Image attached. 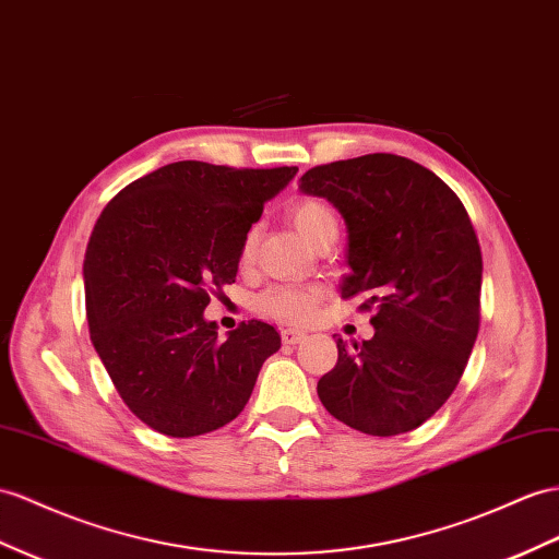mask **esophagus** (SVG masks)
Listing matches in <instances>:
<instances>
[{"instance_id": "obj_1", "label": "esophagus", "mask_w": 559, "mask_h": 559, "mask_svg": "<svg viewBox=\"0 0 559 559\" xmlns=\"http://www.w3.org/2000/svg\"><path fill=\"white\" fill-rule=\"evenodd\" d=\"M302 337H305V331H299V328H283V331H281L283 345H297V342Z\"/></svg>"}]
</instances>
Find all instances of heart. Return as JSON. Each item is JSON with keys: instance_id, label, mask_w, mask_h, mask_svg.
Masks as SVG:
<instances>
[{"instance_id": "obj_1", "label": "heart", "mask_w": 559, "mask_h": 559, "mask_svg": "<svg viewBox=\"0 0 559 559\" xmlns=\"http://www.w3.org/2000/svg\"><path fill=\"white\" fill-rule=\"evenodd\" d=\"M290 217L297 226V231L302 234L307 240H313L325 224L335 222V214L331 205L323 203L319 198H299L290 205ZM257 236L250 231L242 240V260H250L254 252ZM323 290L313 288V285H274V288H266L262 295H257L254 309L281 323H307L317 305L321 302Z\"/></svg>"}]
</instances>
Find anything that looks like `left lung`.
Here are the masks:
<instances>
[{
    "label": "left lung",
    "instance_id": "1",
    "mask_svg": "<svg viewBox=\"0 0 559 559\" xmlns=\"http://www.w3.org/2000/svg\"><path fill=\"white\" fill-rule=\"evenodd\" d=\"M302 191L323 195L349 228L342 299L373 311L376 335L347 347L319 380L333 418L364 435L420 427L461 382L479 333L481 250L469 214L435 171L392 153L317 165Z\"/></svg>",
    "mask_w": 559,
    "mask_h": 559
}]
</instances>
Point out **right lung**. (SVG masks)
<instances>
[{
    "mask_svg": "<svg viewBox=\"0 0 559 559\" xmlns=\"http://www.w3.org/2000/svg\"><path fill=\"white\" fill-rule=\"evenodd\" d=\"M297 167L171 163L110 200L84 254L90 337L134 416L198 437L246 408L281 335L242 321L226 340L203 311L236 283L242 240Z\"/></svg>",
    "mask_w": 559,
    "mask_h": 559,
    "instance_id": "add662e5",
    "label": "right lung"
}]
</instances>
